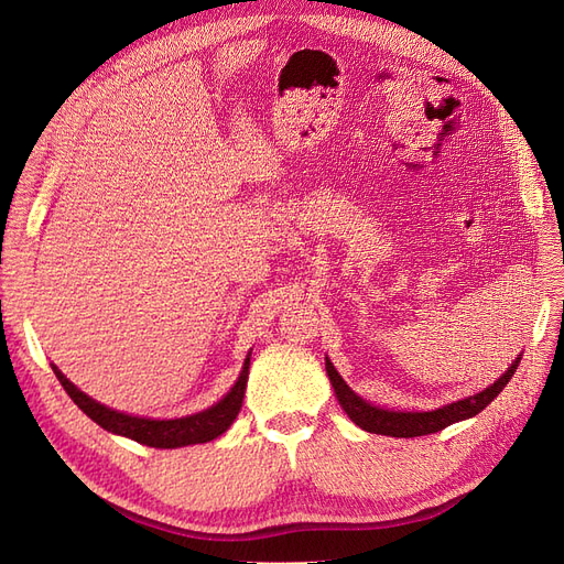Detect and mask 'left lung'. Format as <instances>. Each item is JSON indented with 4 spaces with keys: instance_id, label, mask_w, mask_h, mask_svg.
<instances>
[{
    "instance_id": "1",
    "label": "left lung",
    "mask_w": 564,
    "mask_h": 564,
    "mask_svg": "<svg viewBox=\"0 0 564 564\" xmlns=\"http://www.w3.org/2000/svg\"><path fill=\"white\" fill-rule=\"evenodd\" d=\"M518 360L508 367L501 379L494 381L489 388L482 392H475V395L458 400L452 404H445L440 409H433V412H395V409H381L373 406L367 400L348 388V383L340 379V373L334 369V365L327 360V373L329 381L334 386V392L338 398V404L344 406V412L350 416L355 425H360L367 433H377V435H390V437H419V435H431L437 433L447 425L470 419L475 414H480L482 409L499 395V392L506 388V383L513 377L518 369Z\"/></svg>"
}]
</instances>
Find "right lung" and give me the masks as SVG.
<instances>
[{"mask_svg": "<svg viewBox=\"0 0 564 564\" xmlns=\"http://www.w3.org/2000/svg\"><path fill=\"white\" fill-rule=\"evenodd\" d=\"M249 355H247L245 367L240 371V379L235 381V386L230 388V392L224 400H218L214 406L204 409V412H197L193 416L166 419V421L115 412V409L100 404L94 398H89L87 392H82L75 383H70V379H65L63 371L56 365H51V369H54L56 379L61 381L67 395H70L82 412L87 414L91 421H96L100 429H106L108 433H115V435L135 440L148 447L176 449V447L199 445V442L216 440L218 435H224L230 429L237 414H240V406L245 400L247 379H249Z\"/></svg>", "mask_w": 564, "mask_h": 564, "instance_id": "add662e5", "label": "right lung"}]
</instances>
